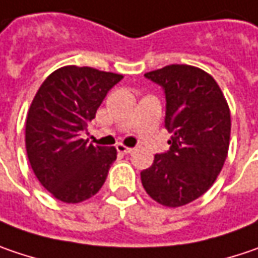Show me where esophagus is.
<instances>
[{
    "label": "esophagus",
    "instance_id": "1",
    "mask_svg": "<svg viewBox=\"0 0 258 258\" xmlns=\"http://www.w3.org/2000/svg\"><path fill=\"white\" fill-rule=\"evenodd\" d=\"M116 150H118L119 153L128 155V153H131L134 149H133V147H127V146H124V144H118V146H116Z\"/></svg>",
    "mask_w": 258,
    "mask_h": 258
}]
</instances>
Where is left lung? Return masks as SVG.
<instances>
[{
  "label": "left lung",
  "mask_w": 258,
  "mask_h": 258,
  "mask_svg": "<svg viewBox=\"0 0 258 258\" xmlns=\"http://www.w3.org/2000/svg\"><path fill=\"white\" fill-rule=\"evenodd\" d=\"M166 99L169 150L142 171L146 192L168 207L188 205L213 185L229 149L231 114L215 79L203 70L172 64L144 74Z\"/></svg>",
  "instance_id": "left-lung-1"
}]
</instances>
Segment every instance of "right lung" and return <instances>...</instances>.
<instances>
[{"instance_id":"add662e5","label":"right lung","mask_w":258,"mask_h":258,"mask_svg":"<svg viewBox=\"0 0 258 258\" xmlns=\"http://www.w3.org/2000/svg\"><path fill=\"white\" fill-rule=\"evenodd\" d=\"M121 74L67 66L39 87L26 119V150L39 182L64 203H80L98 192L115 147L87 143L83 134Z\"/></svg>"}]
</instances>
